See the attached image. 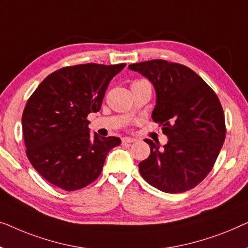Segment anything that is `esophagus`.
I'll list each match as a JSON object with an SVG mask.
<instances>
[{"label":"esophagus","mask_w":248,"mask_h":248,"mask_svg":"<svg viewBox=\"0 0 248 248\" xmlns=\"http://www.w3.org/2000/svg\"><path fill=\"white\" fill-rule=\"evenodd\" d=\"M137 139L135 138H131V137H124L123 138V142H124V144H131V142H135Z\"/></svg>","instance_id":"1"}]
</instances>
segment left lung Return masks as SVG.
Wrapping results in <instances>:
<instances>
[{
    "label": "left lung",
    "instance_id": "8db88e82",
    "mask_svg": "<svg viewBox=\"0 0 248 248\" xmlns=\"http://www.w3.org/2000/svg\"><path fill=\"white\" fill-rule=\"evenodd\" d=\"M154 86L152 118L162 124L167 144L145 139L151 154L139 163L142 179L166 193L193 189L210 173L226 137L218 96L186 66L163 59L129 65Z\"/></svg>",
    "mask_w": 248,
    "mask_h": 248
}]
</instances>
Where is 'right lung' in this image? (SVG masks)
Returning a JSON list of instances; mask_svg holds the SVG:
<instances>
[{"instance_id": "right-lung-1", "label": "right lung", "mask_w": 248, "mask_h": 248, "mask_svg": "<svg viewBox=\"0 0 248 248\" xmlns=\"http://www.w3.org/2000/svg\"><path fill=\"white\" fill-rule=\"evenodd\" d=\"M125 64L68 66L48 75L22 114L27 156L44 179L66 191L82 189L102 172L118 137L91 136L86 119L102 106L111 79Z\"/></svg>"}]
</instances>
